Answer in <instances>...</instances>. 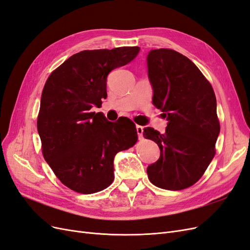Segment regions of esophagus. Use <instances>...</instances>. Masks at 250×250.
<instances>
[{"label": "esophagus", "mask_w": 250, "mask_h": 250, "mask_svg": "<svg viewBox=\"0 0 250 250\" xmlns=\"http://www.w3.org/2000/svg\"><path fill=\"white\" fill-rule=\"evenodd\" d=\"M135 128H137V133H138V137H139V139H143L144 127H143V126H140V125H137V126H135Z\"/></svg>", "instance_id": "esophagus-1"}]
</instances>
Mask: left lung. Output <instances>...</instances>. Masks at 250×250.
I'll return each mask as SVG.
<instances>
[{
	"label": "left lung",
	"mask_w": 250,
	"mask_h": 250,
	"mask_svg": "<svg viewBox=\"0 0 250 250\" xmlns=\"http://www.w3.org/2000/svg\"><path fill=\"white\" fill-rule=\"evenodd\" d=\"M147 66L152 103L168 121L165 133L144 129V138L161 150L148 166V178L165 190H184L197 183L215 156L220 133L216 96L198 67L176 51L151 50Z\"/></svg>",
	"instance_id": "obj_1"
}]
</instances>
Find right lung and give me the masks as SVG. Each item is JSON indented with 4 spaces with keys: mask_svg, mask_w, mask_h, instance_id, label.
<instances>
[{
    "mask_svg": "<svg viewBox=\"0 0 250 250\" xmlns=\"http://www.w3.org/2000/svg\"><path fill=\"white\" fill-rule=\"evenodd\" d=\"M139 47L85 50L53 72L44 84L37 130L44 160L71 190L93 194L115 178L113 158L138 140L129 119L109 122L92 112L106 99L108 74L130 62Z\"/></svg>",
    "mask_w": 250,
    "mask_h": 250,
    "instance_id": "add662e5",
    "label": "right lung"
}]
</instances>
